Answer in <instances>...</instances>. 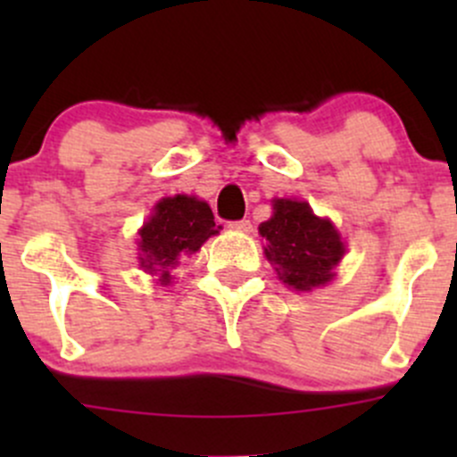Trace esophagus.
I'll list each match as a JSON object with an SVG mask.
<instances>
[{"label": "esophagus", "mask_w": 457, "mask_h": 457, "mask_svg": "<svg viewBox=\"0 0 457 457\" xmlns=\"http://www.w3.org/2000/svg\"><path fill=\"white\" fill-rule=\"evenodd\" d=\"M229 229H237V232H252V223L247 219L232 220V223H229Z\"/></svg>", "instance_id": "obj_1"}]
</instances>
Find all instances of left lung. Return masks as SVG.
<instances>
[{
    "mask_svg": "<svg viewBox=\"0 0 457 457\" xmlns=\"http://www.w3.org/2000/svg\"><path fill=\"white\" fill-rule=\"evenodd\" d=\"M258 234L270 241L265 256L280 280L298 292L329 283L331 270L345 254L338 232L327 219H318L305 201H274V216L258 225Z\"/></svg>",
    "mask_w": 457,
    "mask_h": 457,
    "instance_id": "obj_1",
    "label": "left lung"
}]
</instances>
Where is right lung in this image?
<instances>
[{"instance_id":"obj_1","label":"right lung","mask_w":457,"mask_h":457,"mask_svg":"<svg viewBox=\"0 0 457 457\" xmlns=\"http://www.w3.org/2000/svg\"><path fill=\"white\" fill-rule=\"evenodd\" d=\"M219 229L207 203L186 195L161 199L139 232L141 267L163 285L170 283V267L195 254Z\"/></svg>"}]
</instances>
